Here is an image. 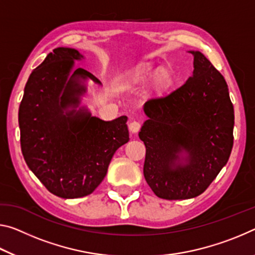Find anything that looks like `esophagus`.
<instances>
[{
	"label": "esophagus",
	"mask_w": 255,
	"mask_h": 255,
	"mask_svg": "<svg viewBox=\"0 0 255 255\" xmlns=\"http://www.w3.org/2000/svg\"><path fill=\"white\" fill-rule=\"evenodd\" d=\"M140 126H142V125H140L139 121L134 120V121H131L130 124H129V130H130L131 132H134V134H136V132L139 131Z\"/></svg>",
	"instance_id": "obj_1"
}]
</instances>
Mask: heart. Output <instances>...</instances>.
Returning a JSON list of instances; mask_svg holds the SVG:
<instances>
[{
    "instance_id": "b5f03b06",
    "label": "heart",
    "mask_w": 255,
    "mask_h": 255,
    "mask_svg": "<svg viewBox=\"0 0 255 255\" xmlns=\"http://www.w3.org/2000/svg\"><path fill=\"white\" fill-rule=\"evenodd\" d=\"M146 75H147V74H143V76H142V77H145Z\"/></svg>"
}]
</instances>
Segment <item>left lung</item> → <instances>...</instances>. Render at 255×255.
<instances>
[{"label": "left lung", "mask_w": 255, "mask_h": 255, "mask_svg": "<svg viewBox=\"0 0 255 255\" xmlns=\"http://www.w3.org/2000/svg\"><path fill=\"white\" fill-rule=\"evenodd\" d=\"M193 75L144 106L139 131L146 147L144 177L164 200L199 196L229 159L234 144V107L227 83L199 51Z\"/></svg>", "instance_id": "8db88e82"}]
</instances>
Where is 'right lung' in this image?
Wrapping results in <instances>:
<instances>
[{
    "mask_svg": "<svg viewBox=\"0 0 255 255\" xmlns=\"http://www.w3.org/2000/svg\"><path fill=\"white\" fill-rule=\"evenodd\" d=\"M84 56L58 47L31 72L19 107L23 159L48 192L62 199L90 195L107 175L117 149L129 140L127 117L112 121L79 107L87 78L101 84L74 62Z\"/></svg>",
    "mask_w": 255,
    "mask_h": 255,
    "instance_id": "obj_1",
    "label": "right lung"
}]
</instances>
